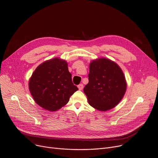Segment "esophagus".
<instances>
[{
	"instance_id": "esophagus-1",
	"label": "esophagus",
	"mask_w": 158,
	"mask_h": 158,
	"mask_svg": "<svg viewBox=\"0 0 158 158\" xmlns=\"http://www.w3.org/2000/svg\"><path fill=\"white\" fill-rule=\"evenodd\" d=\"M78 88H79V90H82V89H83V84H79L78 85Z\"/></svg>"
}]
</instances>
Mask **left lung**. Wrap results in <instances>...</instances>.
<instances>
[{
    "mask_svg": "<svg viewBox=\"0 0 158 158\" xmlns=\"http://www.w3.org/2000/svg\"><path fill=\"white\" fill-rule=\"evenodd\" d=\"M89 82L84 93L89 104L99 111H107L117 106L122 99L127 82L121 68L106 58L93 60L89 65Z\"/></svg>",
    "mask_w": 158,
    "mask_h": 158,
    "instance_id": "left-lung-1",
    "label": "left lung"
}]
</instances>
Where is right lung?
I'll return each mask as SVG.
<instances>
[{
    "label": "right lung",
    "instance_id": "right-lung-1",
    "mask_svg": "<svg viewBox=\"0 0 158 158\" xmlns=\"http://www.w3.org/2000/svg\"><path fill=\"white\" fill-rule=\"evenodd\" d=\"M29 89L39 106L55 111L69 102L78 88L72 82L67 62L54 58L35 69L29 81Z\"/></svg>",
    "mask_w": 158,
    "mask_h": 158
}]
</instances>
